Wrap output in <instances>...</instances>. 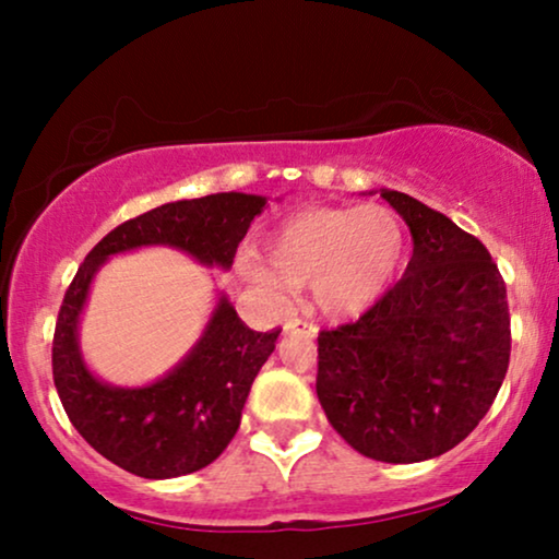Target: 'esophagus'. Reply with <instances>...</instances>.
Returning a JSON list of instances; mask_svg holds the SVG:
<instances>
[{
  "label": "esophagus",
  "mask_w": 559,
  "mask_h": 559,
  "mask_svg": "<svg viewBox=\"0 0 559 559\" xmlns=\"http://www.w3.org/2000/svg\"><path fill=\"white\" fill-rule=\"evenodd\" d=\"M285 333L287 335H305V338H316L318 335V325L316 323H308V320H287L285 323Z\"/></svg>",
  "instance_id": "obj_1"
}]
</instances>
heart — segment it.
Instances as JSON below:
<instances>
[{
    "label": "heart",
    "instance_id": "b5f03b06",
    "mask_svg": "<svg viewBox=\"0 0 559 559\" xmlns=\"http://www.w3.org/2000/svg\"><path fill=\"white\" fill-rule=\"evenodd\" d=\"M404 228L384 205L308 209L266 236V262L241 259V274L274 295L312 285L331 318L361 316L386 293L404 259Z\"/></svg>",
    "mask_w": 559,
    "mask_h": 559
}]
</instances>
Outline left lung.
I'll return each mask as SVG.
<instances>
[{
  "label": "left lung",
  "mask_w": 559,
  "mask_h": 559,
  "mask_svg": "<svg viewBox=\"0 0 559 559\" xmlns=\"http://www.w3.org/2000/svg\"><path fill=\"white\" fill-rule=\"evenodd\" d=\"M381 198L412 234L404 277L356 323L318 335L328 423L366 457L419 463L486 417L509 369L507 285L476 236L400 190Z\"/></svg>",
  "instance_id": "8db88e82"
}]
</instances>
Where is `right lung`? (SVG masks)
<instances>
[{
	"label": "right lung",
	"instance_id": "add662e5",
	"mask_svg": "<svg viewBox=\"0 0 559 559\" xmlns=\"http://www.w3.org/2000/svg\"><path fill=\"white\" fill-rule=\"evenodd\" d=\"M266 209L264 195L216 193L165 203L114 228L88 251L60 305L52 379L68 419L106 461L142 478H178L216 461L239 430L249 389L280 331L243 325L226 295L186 358L144 386L106 384L83 361L79 323L104 262L142 247H173L203 266L231 270L236 247Z\"/></svg>",
	"mask_w": 559,
	"mask_h": 559
}]
</instances>
